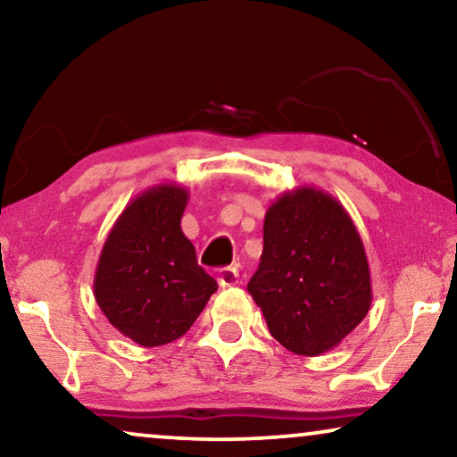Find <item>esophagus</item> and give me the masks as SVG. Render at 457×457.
I'll list each match as a JSON object with an SVG mask.
<instances>
[{
  "mask_svg": "<svg viewBox=\"0 0 457 457\" xmlns=\"http://www.w3.org/2000/svg\"><path fill=\"white\" fill-rule=\"evenodd\" d=\"M216 280L220 287H233L239 283V270L233 266H227V268H220V270L216 272Z\"/></svg>",
  "mask_w": 457,
  "mask_h": 457,
  "instance_id": "1",
  "label": "esophagus"
}]
</instances>
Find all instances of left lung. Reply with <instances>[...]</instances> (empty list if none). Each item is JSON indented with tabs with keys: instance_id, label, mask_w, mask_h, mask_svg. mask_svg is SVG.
I'll use <instances>...</instances> for the list:
<instances>
[{
	"instance_id": "1",
	"label": "left lung",
	"mask_w": 457,
	"mask_h": 457,
	"mask_svg": "<svg viewBox=\"0 0 457 457\" xmlns=\"http://www.w3.org/2000/svg\"><path fill=\"white\" fill-rule=\"evenodd\" d=\"M247 291L289 352L312 358L339 345L372 303L364 243L347 210L316 187L278 195Z\"/></svg>"
}]
</instances>
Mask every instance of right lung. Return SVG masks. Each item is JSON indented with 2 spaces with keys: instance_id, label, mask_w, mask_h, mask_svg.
Returning a JSON list of instances; mask_svg holds the SVG:
<instances>
[{
  "instance_id": "right-lung-1",
  "label": "right lung",
  "mask_w": 457,
  "mask_h": 457,
  "mask_svg": "<svg viewBox=\"0 0 457 457\" xmlns=\"http://www.w3.org/2000/svg\"><path fill=\"white\" fill-rule=\"evenodd\" d=\"M187 202L189 191L174 183L143 191L118 216L99 255L96 302L141 347L183 337L218 289L180 228Z\"/></svg>"
}]
</instances>
